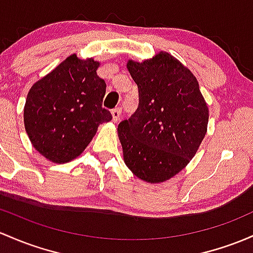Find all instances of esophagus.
<instances>
[{"label": "esophagus", "instance_id": "34e87169", "mask_svg": "<svg viewBox=\"0 0 253 253\" xmlns=\"http://www.w3.org/2000/svg\"><path fill=\"white\" fill-rule=\"evenodd\" d=\"M120 115H121V108H115V109L112 110V116H113L114 122H118L120 120Z\"/></svg>", "mask_w": 253, "mask_h": 253}]
</instances>
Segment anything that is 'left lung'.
<instances>
[{
	"instance_id": "obj_1",
	"label": "left lung",
	"mask_w": 253,
	"mask_h": 253,
	"mask_svg": "<svg viewBox=\"0 0 253 253\" xmlns=\"http://www.w3.org/2000/svg\"><path fill=\"white\" fill-rule=\"evenodd\" d=\"M139 104L119 124L124 161L135 176L158 184L188 165L208 129L209 109L196 77L166 51L143 62L128 60Z\"/></svg>"
}]
</instances>
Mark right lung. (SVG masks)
<instances>
[{"instance_id":"1","label":"right lung","mask_w":253,"mask_h":253,"mask_svg":"<svg viewBox=\"0 0 253 253\" xmlns=\"http://www.w3.org/2000/svg\"><path fill=\"white\" fill-rule=\"evenodd\" d=\"M98 61L71 55L27 93L24 124L33 148L52 163L77 158L97 128L112 120L102 108L105 82L97 76Z\"/></svg>"}]
</instances>
